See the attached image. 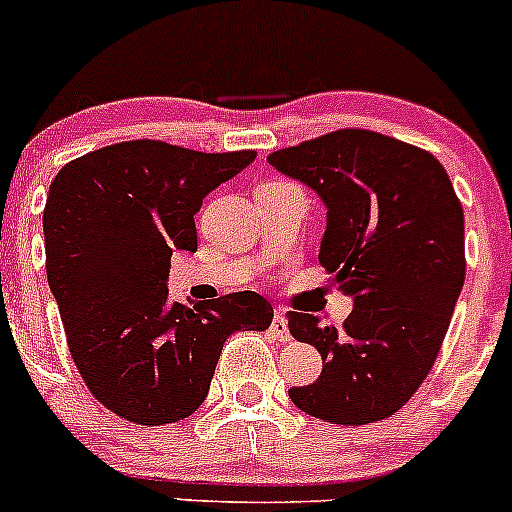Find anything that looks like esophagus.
<instances>
[{"label": "esophagus", "mask_w": 512, "mask_h": 512, "mask_svg": "<svg viewBox=\"0 0 512 512\" xmlns=\"http://www.w3.org/2000/svg\"><path fill=\"white\" fill-rule=\"evenodd\" d=\"M270 332L272 337H277L280 342H287L290 340V327H287V317H285V310H275V315H272V325H270Z\"/></svg>", "instance_id": "34e87169"}]
</instances>
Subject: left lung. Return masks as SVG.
Masks as SVG:
<instances>
[{
  "label": "left lung",
  "mask_w": 512,
  "mask_h": 512,
  "mask_svg": "<svg viewBox=\"0 0 512 512\" xmlns=\"http://www.w3.org/2000/svg\"><path fill=\"white\" fill-rule=\"evenodd\" d=\"M327 205L320 265L355 295L342 327L290 312L292 337L322 355L290 400L332 425L398 413L438 360L465 282L463 205L430 152L370 130H335L267 157Z\"/></svg>",
  "instance_id": "left-lung-1"
}]
</instances>
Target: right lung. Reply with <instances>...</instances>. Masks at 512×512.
Wrapping results in <instances>:
<instances>
[{"label": "right lung", "instance_id": "obj_1", "mask_svg": "<svg viewBox=\"0 0 512 512\" xmlns=\"http://www.w3.org/2000/svg\"><path fill=\"white\" fill-rule=\"evenodd\" d=\"M255 150L197 152L130 140L87 152L54 177L44 205L47 282L89 393L135 425L185 420L205 403L222 345L267 330L272 305L232 292L167 300L172 252H195V215Z\"/></svg>", "mask_w": 512, "mask_h": 512}]
</instances>
